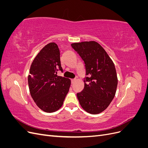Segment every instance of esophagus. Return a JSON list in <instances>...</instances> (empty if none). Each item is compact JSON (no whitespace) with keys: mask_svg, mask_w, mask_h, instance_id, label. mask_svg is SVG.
Masks as SVG:
<instances>
[{"mask_svg":"<svg viewBox=\"0 0 148 148\" xmlns=\"http://www.w3.org/2000/svg\"><path fill=\"white\" fill-rule=\"evenodd\" d=\"M75 82H76V79H71V84H74Z\"/></svg>","mask_w":148,"mask_h":148,"instance_id":"34e87169","label":"esophagus"}]
</instances>
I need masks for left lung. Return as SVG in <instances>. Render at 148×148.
I'll return each mask as SVG.
<instances>
[{"label":"left lung","instance_id":"obj_1","mask_svg":"<svg viewBox=\"0 0 148 148\" xmlns=\"http://www.w3.org/2000/svg\"><path fill=\"white\" fill-rule=\"evenodd\" d=\"M84 62L86 77L84 87L77 96L87 112L97 114L104 111L113 100L118 79L112 60L102 47L95 41L71 44Z\"/></svg>","mask_w":148,"mask_h":148}]
</instances>
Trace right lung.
<instances>
[{
    "instance_id": "add662e5",
    "label": "right lung",
    "mask_w": 148,
    "mask_h": 148,
    "mask_svg": "<svg viewBox=\"0 0 148 148\" xmlns=\"http://www.w3.org/2000/svg\"><path fill=\"white\" fill-rule=\"evenodd\" d=\"M59 70L63 72L59 49L55 42H51L35 57L28 78L31 97L39 108L46 112L59 110L69 91L70 80L57 76Z\"/></svg>"
}]
</instances>
